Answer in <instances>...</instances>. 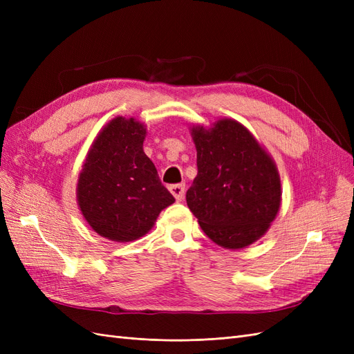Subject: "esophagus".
Listing matches in <instances>:
<instances>
[{
    "label": "esophagus",
    "instance_id": "esophagus-1",
    "mask_svg": "<svg viewBox=\"0 0 354 354\" xmlns=\"http://www.w3.org/2000/svg\"><path fill=\"white\" fill-rule=\"evenodd\" d=\"M169 192H171V194L174 195V198H176L177 201H181V199L185 198L186 186H185V183H180V185H171V186H169Z\"/></svg>",
    "mask_w": 354,
    "mask_h": 354
}]
</instances>
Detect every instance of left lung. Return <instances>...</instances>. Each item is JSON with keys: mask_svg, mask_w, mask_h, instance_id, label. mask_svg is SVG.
<instances>
[{"mask_svg": "<svg viewBox=\"0 0 354 354\" xmlns=\"http://www.w3.org/2000/svg\"><path fill=\"white\" fill-rule=\"evenodd\" d=\"M198 176L187 207L207 236L239 250L260 239L281 207V178L272 158L243 125L221 120L192 128Z\"/></svg>", "mask_w": 354, "mask_h": 354, "instance_id": "8db88e82", "label": "left lung"}]
</instances>
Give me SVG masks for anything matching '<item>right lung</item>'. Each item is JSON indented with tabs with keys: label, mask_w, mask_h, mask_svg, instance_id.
I'll return each instance as SVG.
<instances>
[{
	"label": "right lung",
	"mask_w": 354,
	"mask_h": 354,
	"mask_svg": "<svg viewBox=\"0 0 354 354\" xmlns=\"http://www.w3.org/2000/svg\"><path fill=\"white\" fill-rule=\"evenodd\" d=\"M145 136V125L134 118H115L94 140L80 174L82 216L94 232L111 241L143 236L159 212L176 201L143 152Z\"/></svg>",
	"instance_id": "add662e5"
}]
</instances>
